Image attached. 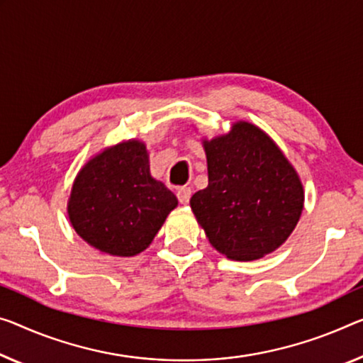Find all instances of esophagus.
I'll use <instances>...</instances> for the list:
<instances>
[{"label":"esophagus","mask_w":363,"mask_h":363,"mask_svg":"<svg viewBox=\"0 0 363 363\" xmlns=\"http://www.w3.org/2000/svg\"><path fill=\"white\" fill-rule=\"evenodd\" d=\"M177 196H178V201H180L182 204H188L189 198H191V188H189V186L178 188L177 189Z\"/></svg>","instance_id":"1"}]
</instances>
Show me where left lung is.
Wrapping results in <instances>:
<instances>
[{
    "mask_svg": "<svg viewBox=\"0 0 363 363\" xmlns=\"http://www.w3.org/2000/svg\"><path fill=\"white\" fill-rule=\"evenodd\" d=\"M209 183L189 204L213 247L235 261L274 252L297 225L303 188L269 136L240 121L204 141Z\"/></svg>",
    "mask_w": 363,
    "mask_h": 363,
    "instance_id": "left-lung-1",
    "label": "left lung"
}]
</instances>
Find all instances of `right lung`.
Wrapping results in <instances>:
<instances>
[{
    "mask_svg": "<svg viewBox=\"0 0 363 363\" xmlns=\"http://www.w3.org/2000/svg\"><path fill=\"white\" fill-rule=\"evenodd\" d=\"M177 204L175 194L150 175L146 146L128 141L84 165L68 213L74 230L94 248L135 256L149 247Z\"/></svg>",
    "mask_w": 363,
    "mask_h": 363,
    "instance_id": "right-lung-1",
    "label": "right lung"
}]
</instances>
